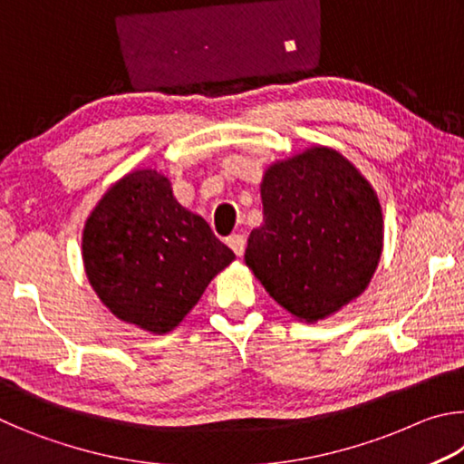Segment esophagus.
Segmentation results:
<instances>
[{"label": "esophagus", "mask_w": 464, "mask_h": 464, "mask_svg": "<svg viewBox=\"0 0 464 464\" xmlns=\"http://www.w3.org/2000/svg\"><path fill=\"white\" fill-rule=\"evenodd\" d=\"M227 246H229L235 251V256L241 257L243 251H246V235L233 233L231 237H227Z\"/></svg>", "instance_id": "obj_1"}]
</instances>
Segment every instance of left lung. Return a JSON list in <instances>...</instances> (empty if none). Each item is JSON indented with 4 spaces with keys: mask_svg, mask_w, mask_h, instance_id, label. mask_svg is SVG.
<instances>
[{
    "mask_svg": "<svg viewBox=\"0 0 464 464\" xmlns=\"http://www.w3.org/2000/svg\"><path fill=\"white\" fill-rule=\"evenodd\" d=\"M264 225L246 264L295 317L317 321L371 282L382 251V213L371 184L334 149L274 163L262 182Z\"/></svg>",
    "mask_w": 464,
    "mask_h": 464,
    "instance_id": "1",
    "label": "left lung"
}]
</instances>
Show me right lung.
<instances>
[{"instance_id": "1", "label": "right lung", "mask_w": 464, "mask_h": 464, "mask_svg": "<svg viewBox=\"0 0 464 464\" xmlns=\"http://www.w3.org/2000/svg\"><path fill=\"white\" fill-rule=\"evenodd\" d=\"M233 260L155 169H137L110 188L83 229L85 274L102 303L153 334L174 329Z\"/></svg>"}]
</instances>
